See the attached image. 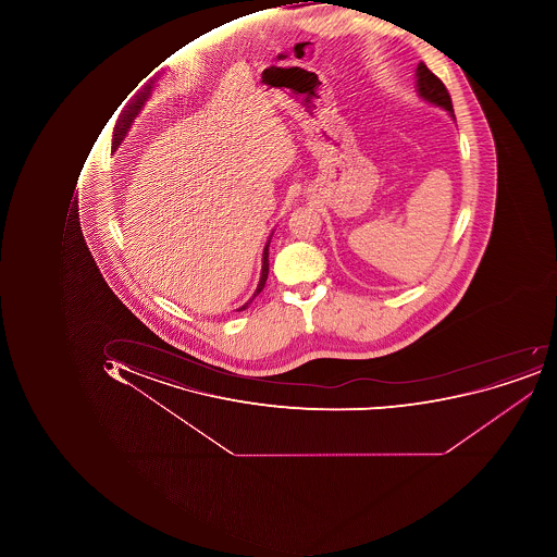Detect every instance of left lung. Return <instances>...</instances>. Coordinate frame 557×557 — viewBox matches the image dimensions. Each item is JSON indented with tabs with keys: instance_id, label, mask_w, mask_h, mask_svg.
Returning <instances> with one entry per match:
<instances>
[{
	"instance_id": "8db88e82",
	"label": "left lung",
	"mask_w": 557,
	"mask_h": 557,
	"mask_svg": "<svg viewBox=\"0 0 557 557\" xmlns=\"http://www.w3.org/2000/svg\"><path fill=\"white\" fill-rule=\"evenodd\" d=\"M414 78H417V81H414V88H417V94H419L420 99L432 103V106L447 110V112L450 113L451 119L455 121L450 95H448L447 88L442 84L441 78L433 75L423 62H420L419 66H417Z\"/></svg>"
}]
</instances>
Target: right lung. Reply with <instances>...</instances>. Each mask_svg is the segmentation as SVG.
I'll use <instances>...</instances> for the list:
<instances>
[{
  "instance_id": "1",
  "label": "right lung",
  "mask_w": 557,
  "mask_h": 557,
  "mask_svg": "<svg viewBox=\"0 0 557 557\" xmlns=\"http://www.w3.org/2000/svg\"><path fill=\"white\" fill-rule=\"evenodd\" d=\"M162 77V73L156 75V77L150 78L146 85H144L137 94L132 97L131 102L125 107L124 112H122L121 119L116 121L115 128H113V143L112 149L116 150L121 147V144L124 143V138L127 137L128 131H131L132 124H134L135 116L138 113L143 112L144 106H146L147 100L150 99V95H152L153 88H156L157 82ZM274 233V231H273ZM273 233L270 234V239L265 243L264 249H262V265H261V277H259L258 287H256L255 295L251 296L248 302H244L240 308H237L236 311H244V309H248L249 305H251L252 299L262 292V287H264L265 280H268V273H270V243L271 237H273Z\"/></svg>"
}]
</instances>
